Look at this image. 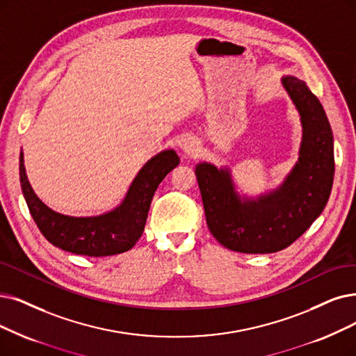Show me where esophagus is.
Masks as SVG:
<instances>
[{"label":"esophagus","mask_w":356,"mask_h":356,"mask_svg":"<svg viewBox=\"0 0 356 356\" xmlns=\"http://www.w3.org/2000/svg\"><path fill=\"white\" fill-rule=\"evenodd\" d=\"M182 149H184V153L193 158V156H197V153L200 152V143H198L197 138L191 137V138L186 140V143H184Z\"/></svg>","instance_id":"obj_1"}]
</instances>
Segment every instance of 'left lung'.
Wrapping results in <instances>:
<instances>
[{"label":"left lung","instance_id":"obj_1","mask_svg":"<svg viewBox=\"0 0 356 356\" xmlns=\"http://www.w3.org/2000/svg\"><path fill=\"white\" fill-rule=\"evenodd\" d=\"M280 84L300 115L302 137L298 161L277 187L259 195L243 194L229 166L195 165L209 229L232 251L268 254L289 247L329 202L334 175L329 120L304 80L282 76Z\"/></svg>","mask_w":356,"mask_h":356}]
</instances>
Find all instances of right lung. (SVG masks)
Here are the masks:
<instances>
[{
    "label": "right lung",
    "instance_id": "right-lung-1",
    "mask_svg": "<svg viewBox=\"0 0 356 356\" xmlns=\"http://www.w3.org/2000/svg\"><path fill=\"white\" fill-rule=\"evenodd\" d=\"M179 165L174 149L150 158L131 181L118 206L96 216H68L48 207L33 191L27 179L24 154L20 152V184L24 200L40 232L64 251L106 257L131 250L145 231L154 191L162 179Z\"/></svg>",
    "mask_w": 356,
    "mask_h": 356
}]
</instances>
